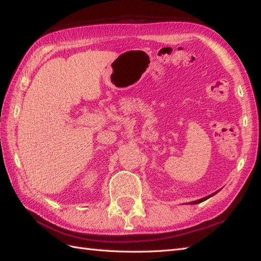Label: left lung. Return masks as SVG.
I'll return each instance as SVG.
<instances>
[{"label":"left lung","mask_w":261,"mask_h":261,"mask_svg":"<svg viewBox=\"0 0 261 261\" xmlns=\"http://www.w3.org/2000/svg\"><path fill=\"white\" fill-rule=\"evenodd\" d=\"M219 192V191H218ZM218 192H215V193H213V194H211V195H208V196H205V197H203V198H199V199H197V201H194V202H191V204H198V203H201V202H204V201H206L207 198H210V197H212L213 195H215L216 193Z\"/></svg>","instance_id":"1"}]
</instances>
